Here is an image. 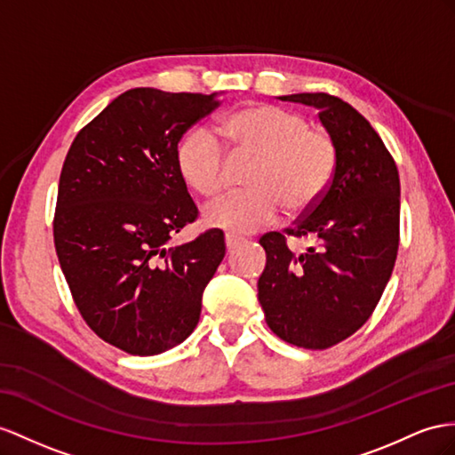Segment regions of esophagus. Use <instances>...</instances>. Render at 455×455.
<instances>
[{"label":"esophagus","mask_w":455,"mask_h":455,"mask_svg":"<svg viewBox=\"0 0 455 455\" xmlns=\"http://www.w3.org/2000/svg\"><path fill=\"white\" fill-rule=\"evenodd\" d=\"M242 242H243V238L238 236V235H232V232H228V235H225V243H227V250H228V251H235Z\"/></svg>","instance_id":"obj_1"}]
</instances>
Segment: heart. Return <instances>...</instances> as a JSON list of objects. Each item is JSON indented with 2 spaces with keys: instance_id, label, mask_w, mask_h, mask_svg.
Segmentation results:
<instances>
[{
  "instance_id": "b5f03b06",
  "label": "heart",
  "mask_w": 455,
  "mask_h": 455,
  "mask_svg": "<svg viewBox=\"0 0 455 455\" xmlns=\"http://www.w3.org/2000/svg\"><path fill=\"white\" fill-rule=\"evenodd\" d=\"M219 136L232 157H255L248 171L250 188L232 192L205 207L209 227L248 235L281 213L304 212L327 190L336 169V144L323 126L276 106H250L232 111L219 123ZM182 179L204 196H217L228 177V157L219 138L197 126L177 149Z\"/></svg>"
}]
</instances>
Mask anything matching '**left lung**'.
I'll return each mask as SVG.
<instances>
[{
	"label": "left lung",
	"instance_id": "1",
	"mask_svg": "<svg viewBox=\"0 0 455 455\" xmlns=\"http://www.w3.org/2000/svg\"><path fill=\"white\" fill-rule=\"evenodd\" d=\"M319 109L336 144L327 190L292 228L267 232L258 298L269 329L288 344L327 349L363 327L387 288L400 243L398 167L375 128L329 94L281 96ZM316 246L296 256L285 235Z\"/></svg>",
	"mask_w": 455,
	"mask_h": 455
}]
</instances>
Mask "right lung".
Masks as SVG:
<instances>
[{"instance_id": "obj_1", "label": "right lung", "mask_w": 455, "mask_h": 455, "mask_svg": "<svg viewBox=\"0 0 455 455\" xmlns=\"http://www.w3.org/2000/svg\"><path fill=\"white\" fill-rule=\"evenodd\" d=\"M219 101L132 88L76 134L65 157L57 258L88 327L126 354L157 355L188 339L225 258L219 228L169 246L197 217L177 165L179 142Z\"/></svg>"}]
</instances>
